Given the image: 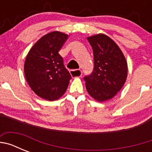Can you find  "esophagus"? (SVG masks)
<instances>
[{
	"label": "esophagus",
	"instance_id": "34e87169",
	"mask_svg": "<svg viewBox=\"0 0 152 152\" xmlns=\"http://www.w3.org/2000/svg\"><path fill=\"white\" fill-rule=\"evenodd\" d=\"M70 74L73 77H80L82 75V71L80 69H76V70H71L70 71Z\"/></svg>",
	"mask_w": 152,
	"mask_h": 152
}]
</instances>
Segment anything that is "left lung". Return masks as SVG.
<instances>
[{"label":"left lung","mask_w":152,"mask_h":152,"mask_svg":"<svg viewBox=\"0 0 152 152\" xmlns=\"http://www.w3.org/2000/svg\"><path fill=\"white\" fill-rule=\"evenodd\" d=\"M94 52V70L84 77L86 89L94 100L106 101L113 97L124 85L128 67L121 49L104 34L88 37Z\"/></svg>","instance_id":"left-lung-1"}]
</instances>
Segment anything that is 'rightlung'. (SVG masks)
<instances>
[{"label": "right lung", "instance_id": "obj_1", "mask_svg": "<svg viewBox=\"0 0 152 152\" xmlns=\"http://www.w3.org/2000/svg\"><path fill=\"white\" fill-rule=\"evenodd\" d=\"M68 37L58 31L45 35L31 48L24 63V74L31 89L49 101L61 97L72 79L58 53Z\"/></svg>", "mask_w": 152, "mask_h": 152}]
</instances>
